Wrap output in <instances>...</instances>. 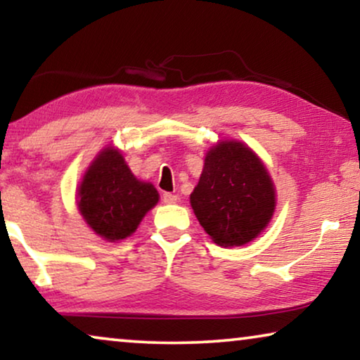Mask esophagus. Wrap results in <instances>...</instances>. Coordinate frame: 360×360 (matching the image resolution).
Listing matches in <instances>:
<instances>
[{
    "label": "esophagus",
    "instance_id": "esophagus-1",
    "mask_svg": "<svg viewBox=\"0 0 360 360\" xmlns=\"http://www.w3.org/2000/svg\"><path fill=\"white\" fill-rule=\"evenodd\" d=\"M162 200H164V203H167V205H174V203H176V201H179V196L172 195V193H164Z\"/></svg>",
    "mask_w": 360,
    "mask_h": 360
}]
</instances>
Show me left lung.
<instances>
[{
    "label": "left lung",
    "mask_w": 360,
    "mask_h": 360,
    "mask_svg": "<svg viewBox=\"0 0 360 360\" xmlns=\"http://www.w3.org/2000/svg\"><path fill=\"white\" fill-rule=\"evenodd\" d=\"M190 205L216 244L236 248L267 228L277 191L262 159L244 142L226 139L206 152Z\"/></svg>",
    "instance_id": "obj_1"
}]
</instances>
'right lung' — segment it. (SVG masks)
I'll return each instance as SVG.
<instances>
[{
  "mask_svg": "<svg viewBox=\"0 0 360 360\" xmlns=\"http://www.w3.org/2000/svg\"><path fill=\"white\" fill-rule=\"evenodd\" d=\"M157 203L155 186L137 179L115 146L98 152L77 188L78 213L93 233L110 243L136 233Z\"/></svg>",
  "mask_w": 360,
  "mask_h": 360,
  "instance_id": "1",
  "label": "right lung"
}]
</instances>
